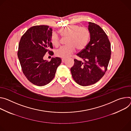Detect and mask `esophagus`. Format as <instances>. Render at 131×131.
Masks as SVG:
<instances>
[{
  "instance_id": "esophagus-1",
  "label": "esophagus",
  "mask_w": 131,
  "mask_h": 131,
  "mask_svg": "<svg viewBox=\"0 0 131 131\" xmlns=\"http://www.w3.org/2000/svg\"><path fill=\"white\" fill-rule=\"evenodd\" d=\"M66 60V59H64V58H62V62H64Z\"/></svg>"
}]
</instances>
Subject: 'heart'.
Masks as SVG:
<instances>
[{
    "mask_svg": "<svg viewBox=\"0 0 131 131\" xmlns=\"http://www.w3.org/2000/svg\"><path fill=\"white\" fill-rule=\"evenodd\" d=\"M63 37H68L67 44L57 49L56 51L57 56L62 58H67L73 53L75 49H83L88 43L89 32L84 27H80L78 25L72 24L61 28L59 31ZM52 45L56 47L59 45L60 38L58 35L52 33L51 36Z\"/></svg>",
    "mask_w": 131,
    "mask_h": 131,
    "instance_id": "1",
    "label": "heart"
}]
</instances>
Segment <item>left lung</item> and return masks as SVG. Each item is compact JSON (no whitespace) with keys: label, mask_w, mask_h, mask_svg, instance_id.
<instances>
[{"label":"left lung","mask_w":131,"mask_h":131,"mask_svg":"<svg viewBox=\"0 0 131 131\" xmlns=\"http://www.w3.org/2000/svg\"><path fill=\"white\" fill-rule=\"evenodd\" d=\"M90 40L85 48L77 55L83 62L74 59L71 68L72 78L79 85L94 84L105 74L111 57V45L108 37L99 25L89 22Z\"/></svg>","instance_id":"obj_1"}]
</instances>
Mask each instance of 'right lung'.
Listing matches in <instances>:
<instances>
[{
    "label": "right lung",
    "mask_w": 131,
    "mask_h": 131,
    "mask_svg": "<svg viewBox=\"0 0 131 131\" xmlns=\"http://www.w3.org/2000/svg\"><path fill=\"white\" fill-rule=\"evenodd\" d=\"M52 29L47 25H36L28 28L22 36L19 44L18 57L22 71L33 84L42 86L54 77L57 68L61 62L59 57L52 58L48 62L43 57L53 48L51 41Z\"/></svg>",
    "instance_id": "right-lung-1"
}]
</instances>
